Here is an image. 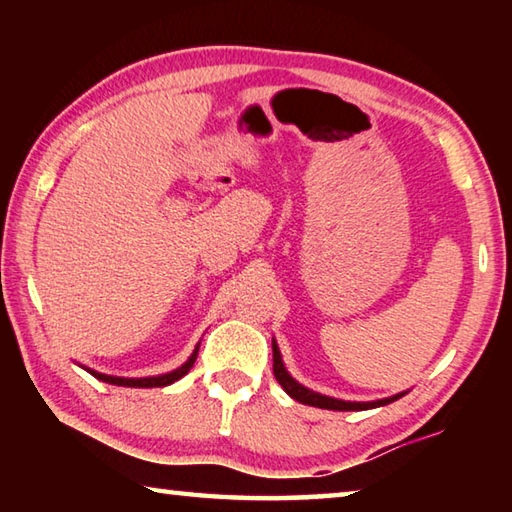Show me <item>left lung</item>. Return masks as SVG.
I'll return each instance as SVG.
<instances>
[{
    "mask_svg": "<svg viewBox=\"0 0 512 512\" xmlns=\"http://www.w3.org/2000/svg\"><path fill=\"white\" fill-rule=\"evenodd\" d=\"M273 375L277 379V384L284 388V393L291 395L293 400L307 406H318V409H327V411H368V409H377V406L391 404L404 395V393H397L393 397H386V400H375V402H343V400H336V397H327V395L309 391V388L298 384V381L289 375L287 368H284L282 354L275 341H273Z\"/></svg>",
    "mask_w": 512,
    "mask_h": 512,
    "instance_id": "obj_1",
    "label": "left lung"
}]
</instances>
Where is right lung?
Here are the masks:
<instances>
[{
    "mask_svg": "<svg viewBox=\"0 0 512 512\" xmlns=\"http://www.w3.org/2000/svg\"><path fill=\"white\" fill-rule=\"evenodd\" d=\"M201 345V343H198ZM198 345H196V350L192 352V357H189L183 366L180 368H176V370H171V372H167V375H158V377H140V379H128V377H112V375H103V372H97V370H90V368H85L90 372V375H94L97 379H101V381H106V384H115V386H128V388H158V386H169V384H173V381H178L180 377H185L187 372H189V368L194 366V361H196V354H198Z\"/></svg>",
    "mask_w": 512,
    "mask_h": 512,
    "instance_id": "right-lung-1",
    "label": "right lung"
}]
</instances>
